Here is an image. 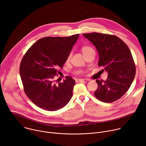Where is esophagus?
<instances>
[{
  "instance_id": "34e87169",
  "label": "esophagus",
  "mask_w": 146,
  "mask_h": 146,
  "mask_svg": "<svg viewBox=\"0 0 146 146\" xmlns=\"http://www.w3.org/2000/svg\"><path fill=\"white\" fill-rule=\"evenodd\" d=\"M84 80H85V79H77V80H76V81H77V82H83V81H84Z\"/></svg>"
}]
</instances>
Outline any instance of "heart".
Instances as JSON below:
<instances>
[{
    "label": "heart",
    "instance_id": "1",
    "mask_svg": "<svg viewBox=\"0 0 146 146\" xmlns=\"http://www.w3.org/2000/svg\"><path fill=\"white\" fill-rule=\"evenodd\" d=\"M92 50H93V49L90 46H83L81 48V50H82V53H83V54L84 55L86 54L87 53H89L90 51H91ZM70 57H71V55H69L68 58H67V60H70Z\"/></svg>",
    "mask_w": 146,
    "mask_h": 146
}]
</instances>
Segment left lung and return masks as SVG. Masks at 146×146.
<instances>
[{"instance_id":"1","label":"left lung","mask_w":146,"mask_h":146,"mask_svg":"<svg viewBox=\"0 0 146 146\" xmlns=\"http://www.w3.org/2000/svg\"><path fill=\"white\" fill-rule=\"evenodd\" d=\"M83 36L96 46L98 66L108 73L105 81L96 80L98 86L96 97L106 103L117 101L128 91L135 76V64L128 46L114 35L91 33Z\"/></svg>"}]
</instances>
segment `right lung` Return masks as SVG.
Listing matches in <instances>:
<instances>
[{"mask_svg": "<svg viewBox=\"0 0 146 146\" xmlns=\"http://www.w3.org/2000/svg\"><path fill=\"white\" fill-rule=\"evenodd\" d=\"M79 36L42 38L23 56L19 72L24 92L38 107L54 111L63 108L70 101L74 79L67 76L63 82L57 84L53 79L59 73L58 69L63 68Z\"/></svg>", "mask_w": 146, "mask_h": 146, "instance_id": "right-lung-1", "label": "right lung"}]
</instances>
